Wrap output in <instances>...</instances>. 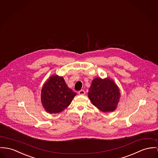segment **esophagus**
<instances>
[{"label": "esophagus", "instance_id": "34e87169", "mask_svg": "<svg viewBox=\"0 0 158 158\" xmlns=\"http://www.w3.org/2000/svg\"><path fill=\"white\" fill-rule=\"evenodd\" d=\"M78 94H79V95H85V91L84 90H83V89H81V90H80V91L78 92Z\"/></svg>", "mask_w": 158, "mask_h": 158}]
</instances>
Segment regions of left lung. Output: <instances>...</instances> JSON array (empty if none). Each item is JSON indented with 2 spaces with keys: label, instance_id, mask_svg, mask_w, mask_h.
<instances>
[{
  "label": "left lung",
  "instance_id": "left-lung-1",
  "mask_svg": "<svg viewBox=\"0 0 158 158\" xmlns=\"http://www.w3.org/2000/svg\"><path fill=\"white\" fill-rule=\"evenodd\" d=\"M88 95L93 105L103 112L116 109L121 97L118 86L108 77L94 79Z\"/></svg>",
  "mask_w": 158,
  "mask_h": 158
}]
</instances>
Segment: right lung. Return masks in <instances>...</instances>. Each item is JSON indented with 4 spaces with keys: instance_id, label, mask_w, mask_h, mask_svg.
I'll use <instances>...</instances> for the list:
<instances>
[{
    "instance_id": "right-lung-1",
    "label": "right lung",
    "mask_w": 158,
    "mask_h": 158,
    "mask_svg": "<svg viewBox=\"0 0 158 158\" xmlns=\"http://www.w3.org/2000/svg\"><path fill=\"white\" fill-rule=\"evenodd\" d=\"M76 95L62 77L52 75L43 86L41 100L46 112L60 113L70 105Z\"/></svg>"
}]
</instances>
